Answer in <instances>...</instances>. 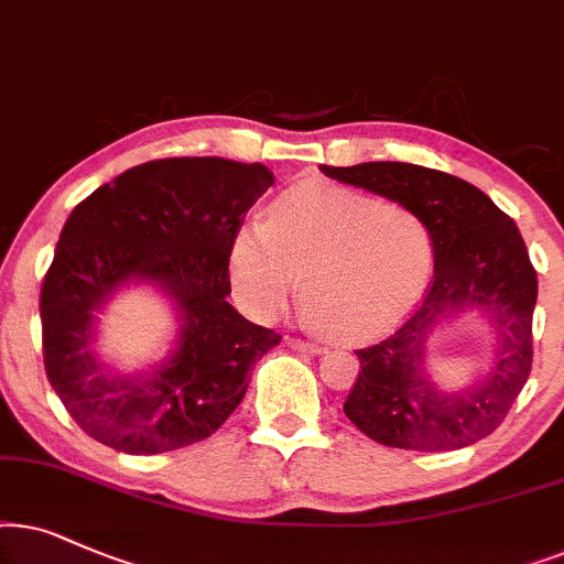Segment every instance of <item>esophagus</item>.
<instances>
[{"label": "esophagus", "instance_id": "esophagus-1", "mask_svg": "<svg viewBox=\"0 0 564 564\" xmlns=\"http://www.w3.org/2000/svg\"><path fill=\"white\" fill-rule=\"evenodd\" d=\"M286 343H289L294 350H302V352H322V348H319L317 343L302 340V337H286Z\"/></svg>", "mask_w": 564, "mask_h": 564}]
</instances>
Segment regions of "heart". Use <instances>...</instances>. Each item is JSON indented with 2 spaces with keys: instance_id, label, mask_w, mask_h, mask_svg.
Segmentation results:
<instances>
[{
  "instance_id": "obj_1",
  "label": "heart",
  "mask_w": 564,
  "mask_h": 564,
  "mask_svg": "<svg viewBox=\"0 0 564 564\" xmlns=\"http://www.w3.org/2000/svg\"><path fill=\"white\" fill-rule=\"evenodd\" d=\"M433 237L410 206L304 183L281 193L268 221H245L229 245L231 289L252 317L302 299L329 335L366 337L402 317L423 294Z\"/></svg>"
}]
</instances>
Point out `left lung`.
<instances>
[{
  "instance_id": "1",
  "label": "left lung",
  "mask_w": 564,
  "mask_h": 564,
  "mask_svg": "<svg viewBox=\"0 0 564 564\" xmlns=\"http://www.w3.org/2000/svg\"><path fill=\"white\" fill-rule=\"evenodd\" d=\"M327 177L410 206L433 237V281L384 340L356 350L360 371L343 410L384 446L454 452L482 441L508 415L531 371L536 270L516 221L467 180L408 162L319 167ZM479 311L496 345L482 378L441 388L424 369L426 340L444 321Z\"/></svg>"
}]
</instances>
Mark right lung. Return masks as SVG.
<instances>
[{
	"label": "right lung",
	"mask_w": 564,
	"mask_h": 564,
	"mask_svg": "<svg viewBox=\"0 0 564 564\" xmlns=\"http://www.w3.org/2000/svg\"><path fill=\"white\" fill-rule=\"evenodd\" d=\"M273 183L260 162L175 156L126 170L74 208L43 278V360L87 435L123 454L175 452L237 410L281 335L227 302L229 245ZM137 282L171 299L181 327L162 365L120 375L91 348L96 312Z\"/></svg>",
	"instance_id": "obj_1"
}]
</instances>
